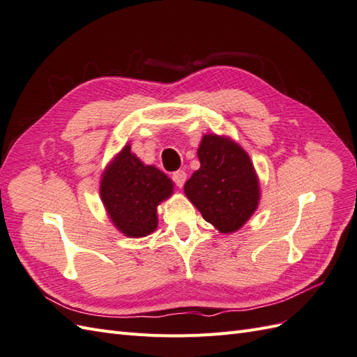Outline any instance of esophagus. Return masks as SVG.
<instances>
[{
  "label": "esophagus",
  "mask_w": 357,
  "mask_h": 357,
  "mask_svg": "<svg viewBox=\"0 0 357 357\" xmlns=\"http://www.w3.org/2000/svg\"><path fill=\"white\" fill-rule=\"evenodd\" d=\"M186 172L183 171V169H180V171H176L174 174H172V180H174V183L176 185L178 186V188H183V185H185V181H186Z\"/></svg>",
  "instance_id": "esophagus-1"
}]
</instances>
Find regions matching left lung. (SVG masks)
<instances>
[{
  "label": "left lung",
  "instance_id": "1",
  "mask_svg": "<svg viewBox=\"0 0 357 357\" xmlns=\"http://www.w3.org/2000/svg\"><path fill=\"white\" fill-rule=\"evenodd\" d=\"M198 158L201 167L186 181L185 195L219 232H236L261 201V185L250 156L231 137L204 134Z\"/></svg>",
  "mask_w": 357,
  "mask_h": 357
}]
</instances>
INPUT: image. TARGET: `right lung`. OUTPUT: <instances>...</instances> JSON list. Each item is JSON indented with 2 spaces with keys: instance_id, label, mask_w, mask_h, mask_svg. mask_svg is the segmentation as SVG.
<instances>
[{
  "instance_id": "1",
  "label": "right lung",
  "mask_w": 357,
  "mask_h": 357,
  "mask_svg": "<svg viewBox=\"0 0 357 357\" xmlns=\"http://www.w3.org/2000/svg\"><path fill=\"white\" fill-rule=\"evenodd\" d=\"M174 192V183L153 165H146L125 144L107 167L100 195L114 228L129 238H143L158 228V207Z\"/></svg>"
}]
</instances>
